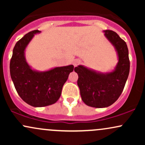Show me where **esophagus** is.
<instances>
[{
  "instance_id": "34e87169",
  "label": "esophagus",
  "mask_w": 145,
  "mask_h": 145,
  "mask_svg": "<svg viewBox=\"0 0 145 145\" xmlns=\"http://www.w3.org/2000/svg\"><path fill=\"white\" fill-rule=\"evenodd\" d=\"M80 63V60H78V59L74 60V65L75 66V67H76V66L78 65H79Z\"/></svg>"
}]
</instances>
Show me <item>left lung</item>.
Returning <instances> with one entry per match:
<instances>
[{
  "mask_svg": "<svg viewBox=\"0 0 145 145\" xmlns=\"http://www.w3.org/2000/svg\"><path fill=\"white\" fill-rule=\"evenodd\" d=\"M105 36L115 48L119 62L113 71L99 73L82 65L76 67L78 86L85 104L94 108L111 106L122 93L129 73V52L127 44L112 31H104Z\"/></svg>",
  "mask_w": 145,
  "mask_h": 145,
  "instance_id": "obj_1",
  "label": "left lung"
}]
</instances>
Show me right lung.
<instances>
[{"mask_svg":"<svg viewBox=\"0 0 145 145\" xmlns=\"http://www.w3.org/2000/svg\"><path fill=\"white\" fill-rule=\"evenodd\" d=\"M38 30L26 34L16 43L10 61V74L14 86L23 101L34 107L56 103L74 65L58 67L46 71L31 69L26 61L24 51Z\"/></svg>","mask_w":145,"mask_h":145,"instance_id":"add662e5","label":"right lung"}]
</instances>
